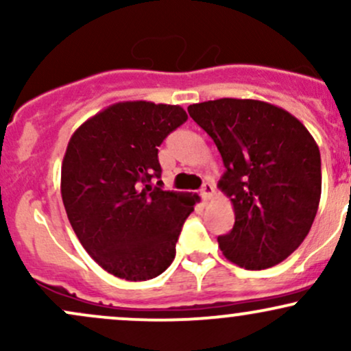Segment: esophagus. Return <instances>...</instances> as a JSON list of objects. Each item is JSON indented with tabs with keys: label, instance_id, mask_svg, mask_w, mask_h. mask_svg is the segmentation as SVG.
<instances>
[{
	"label": "esophagus",
	"instance_id": "obj_1",
	"mask_svg": "<svg viewBox=\"0 0 351 351\" xmlns=\"http://www.w3.org/2000/svg\"><path fill=\"white\" fill-rule=\"evenodd\" d=\"M215 193H216V188L213 183H204L203 186H201V198L204 201L211 199L213 196H215Z\"/></svg>",
	"mask_w": 351,
	"mask_h": 351
}]
</instances>
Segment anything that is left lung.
Listing matches in <instances>:
<instances>
[{
  "instance_id": "obj_1",
  "label": "left lung",
  "mask_w": 351,
  "mask_h": 351,
  "mask_svg": "<svg viewBox=\"0 0 351 351\" xmlns=\"http://www.w3.org/2000/svg\"><path fill=\"white\" fill-rule=\"evenodd\" d=\"M188 114L223 158L217 186L231 199L234 226L217 237L226 259L249 269L272 267L304 243L322 193L320 150L300 120L252 99L193 104Z\"/></svg>"
}]
</instances>
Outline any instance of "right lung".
I'll use <instances>...</instances> for the list:
<instances>
[{
    "mask_svg": "<svg viewBox=\"0 0 351 351\" xmlns=\"http://www.w3.org/2000/svg\"><path fill=\"white\" fill-rule=\"evenodd\" d=\"M186 119L180 106L119 102L71 136L60 170L64 208L88 256L112 276L148 280L175 259L195 203L152 181L162 176L158 147Z\"/></svg>",
    "mask_w": 351,
    "mask_h": 351,
    "instance_id": "1",
    "label": "right lung"
}]
</instances>
